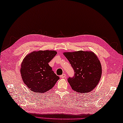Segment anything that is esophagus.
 I'll use <instances>...</instances> for the list:
<instances>
[{
  "label": "esophagus",
  "mask_w": 123,
  "mask_h": 123,
  "mask_svg": "<svg viewBox=\"0 0 123 123\" xmlns=\"http://www.w3.org/2000/svg\"><path fill=\"white\" fill-rule=\"evenodd\" d=\"M66 75L65 74H62L61 76H60V78H66Z\"/></svg>",
  "instance_id": "34e87169"
}]
</instances>
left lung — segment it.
Segmentation results:
<instances>
[{
    "label": "left lung",
    "instance_id": "1",
    "mask_svg": "<svg viewBox=\"0 0 123 123\" xmlns=\"http://www.w3.org/2000/svg\"><path fill=\"white\" fill-rule=\"evenodd\" d=\"M74 71L73 78L68 81L72 89L78 93L90 92L99 82L102 75V66L98 56L91 51L64 52Z\"/></svg>",
    "mask_w": 123,
    "mask_h": 123
}]
</instances>
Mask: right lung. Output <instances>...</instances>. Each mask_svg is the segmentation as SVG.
Returning <instances> with one entry per match:
<instances>
[{
	"mask_svg": "<svg viewBox=\"0 0 123 123\" xmlns=\"http://www.w3.org/2000/svg\"><path fill=\"white\" fill-rule=\"evenodd\" d=\"M57 54L55 50H38L27 55L21 65L20 73L25 84L32 92L44 93L51 89L59 79L49 62Z\"/></svg>",
	"mask_w": 123,
	"mask_h": 123,
	"instance_id": "right-lung-1",
	"label": "right lung"
}]
</instances>
